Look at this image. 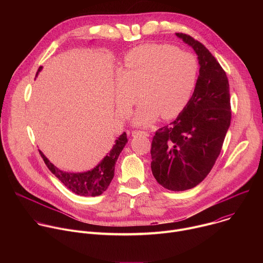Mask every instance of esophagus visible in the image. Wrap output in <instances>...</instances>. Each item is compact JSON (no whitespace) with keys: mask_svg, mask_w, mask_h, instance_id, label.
<instances>
[{"mask_svg":"<svg viewBox=\"0 0 263 263\" xmlns=\"http://www.w3.org/2000/svg\"><path fill=\"white\" fill-rule=\"evenodd\" d=\"M145 136V137H147L149 134L147 133V132H145V131H133L132 132V136L133 137H136V136Z\"/></svg>","mask_w":263,"mask_h":263,"instance_id":"1","label":"esophagus"}]
</instances>
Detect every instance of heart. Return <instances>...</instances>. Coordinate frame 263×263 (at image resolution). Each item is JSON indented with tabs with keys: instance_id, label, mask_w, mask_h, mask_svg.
<instances>
[{
	"instance_id": "b5f03b06",
	"label": "heart",
	"mask_w": 263,
	"mask_h": 263,
	"mask_svg": "<svg viewBox=\"0 0 263 263\" xmlns=\"http://www.w3.org/2000/svg\"><path fill=\"white\" fill-rule=\"evenodd\" d=\"M198 77V60L189 52L162 44L136 47L119 69L115 89L119 114L122 118L129 115L138 90L142 100L133 114V125L146 127L160 115L173 119L191 102Z\"/></svg>"
}]
</instances>
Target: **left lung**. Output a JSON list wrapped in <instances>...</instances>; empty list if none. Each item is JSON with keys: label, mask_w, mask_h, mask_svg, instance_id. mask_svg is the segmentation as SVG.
Instances as JSON below:
<instances>
[{"label": "left lung", "mask_w": 263, "mask_h": 263, "mask_svg": "<svg viewBox=\"0 0 263 263\" xmlns=\"http://www.w3.org/2000/svg\"><path fill=\"white\" fill-rule=\"evenodd\" d=\"M176 36L198 55L200 74L189 105L174 122L156 131L151 168L164 189L182 192L210 173L230 127L231 106L227 74L216 59L192 36Z\"/></svg>", "instance_id": "obj_1"}]
</instances>
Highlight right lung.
Wrapping results in <instances>:
<instances>
[{
    "label": "right lung",
    "mask_w": 263,
    "mask_h": 263,
    "mask_svg": "<svg viewBox=\"0 0 263 263\" xmlns=\"http://www.w3.org/2000/svg\"><path fill=\"white\" fill-rule=\"evenodd\" d=\"M43 69V66L39 68L36 76ZM128 142L127 134L124 132L120 137L116 139V143L110 149V152L91 170L82 172V173H70L65 172L57 166H55L46 156L41 152V155L55 177L73 194L82 197H98L102 195L107 189L114 179L115 176V167L118 161V158Z\"/></svg>",
    "instance_id": "right-lung-1"
}]
</instances>
